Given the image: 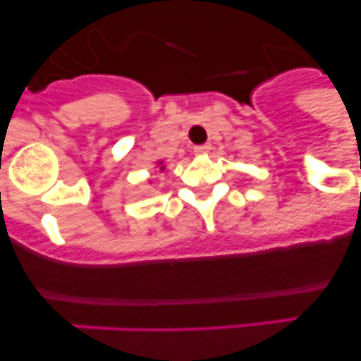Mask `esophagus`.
Here are the masks:
<instances>
[{
    "label": "esophagus",
    "mask_w": 361,
    "mask_h": 361,
    "mask_svg": "<svg viewBox=\"0 0 361 361\" xmlns=\"http://www.w3.org/2000/svg\"><path fill=\"white\" fill-rule=\"evenodd\" d=\"M209 149H212V145H209V142H206V145L195 146V153H197V155H204V153H208Z\"/></svg>",
    "instance_id": "obj_1"
}]
</instances>
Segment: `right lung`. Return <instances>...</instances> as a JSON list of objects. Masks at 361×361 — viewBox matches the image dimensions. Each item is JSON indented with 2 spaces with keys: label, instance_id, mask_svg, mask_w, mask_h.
<instances>
[{
  "label": "right lung",
  "instance_id": "1",
  "mask_svg": "<svg viewBox=\"0 0 361 361\" xmlns=\"http://www.w3.org/2000/svg\"><path fill=\"white\" fill-rule=\"evenodd\" d=\"M159 164H162V162H159ZM161 171H164V166H161Z\"/></svg>",
  "mask_w": 361,
  "mask_h": 361
}]
</instances>
